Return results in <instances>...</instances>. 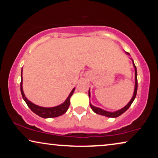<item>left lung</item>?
Segmentation results:
<instances>
[{"instance_id": "obj_1", "label": "left lung", "mask_w": 158, "mask_h": 158, "mask_svg": "<svg viewBox=\"0 0 158 158\" xmlns=\"http://www.w3.org/2000/svg\"><path fill=\"white\" fill-rule=\"evenodd\" d=\"M126 53L127 54V55H129V53H128V52H126ZM132 62H133V65H134V67H135V90H134L133 96H132V98H131V101H129L128 103H127V106H125L124 108H122V109L118 110V111H114V112L106 111H105V110L100 109V108L94 106H93L91 103H90V108H91V109L95 112V113H96V114H100V115H102V116H107V117L116 118V117H118V116H119L120 115H122L123 113H124V112L126 111L128 109L129 107H130V106L131 105V103H132L134 100H135V98H136V95H137V68H136V66H135V63H134L133 60H132ZM88 96H89V97L90 98V89H89V90H88Z\"/></svg>"}]
</instances>
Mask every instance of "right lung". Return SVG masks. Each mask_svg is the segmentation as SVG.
I'll use <instances>...</instances> for the list:
<instances>
[{
	"label": "right lung",
	"mask_w": 158,
	"mask_h": 158,
	"mask_svg": "<svg viewBox=\"0 0 158 158\" xmlns=\"http://www.w3.org/2000/svg\"><path fill=\"white\" fill-rule=\"evenodd\" d=\"M21 95H22V97L23 98V100L27 103L28 106L29 107V109L31 110L32 111L34 112V114H36V115L41 116L42 118H53V117H57V116H60L64 114L65 112L68 111L69 106H70V97L72 96L73 92L75 90V88H73L72 91L69 95L68 98L64 101V103H62V104H60L59 106H57L55 107H51V108H45V107H42V106H39L37 105H35L34 103H31V101H29L28 99L27 98V97H25V95L23 94V88H22V70H21Z\"/></svg>",
	"instance_id": "right-lung-1"
}]
</instances>
